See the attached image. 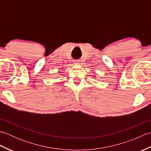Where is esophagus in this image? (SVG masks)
Segmentation results:
<instances>
[{
	"label": "esophagus",
	"mask_w": 151,
	"mask_h": 151,
	"mask_svg": "<svg viewBox=\"0 0 151 151\" xmlns=\"http://www.w3.org/2000/svg\"><path fill=\"white\" fill-rule=\"evenodd\" d=\"M75 63H80V60H76Z\"/></svg>",
	"instance_id": "1"
}]
</instances>
